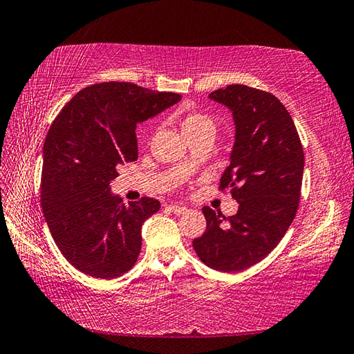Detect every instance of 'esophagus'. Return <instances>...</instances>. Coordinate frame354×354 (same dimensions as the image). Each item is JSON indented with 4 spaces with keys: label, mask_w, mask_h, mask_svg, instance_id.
<instances>
[{
    "label": "esophagus",
    "mask_w": 354,
    "mask_h": 354,
    "mask_svg": "<svg viewBox=\"0 0 354 354\" xmlns=\"http://www.w3.org/2000/svg\"><path fill=\"white\" fill-rule=\"evenodd\" d=\"M171 213H175V214H183V213H185L187 212V208L185 207H183V205H176V204H170L169 207H167Z\"/></svg>",
    "instance_id": "obj_1"
}]
</instances>
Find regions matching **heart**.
Instances as JSON below:
<instances>
[{
    "instance_id": "b5f03b06",
    "label": "heart",
    "mask_w": 354,
    "mask_h": 354,
    "mask_svg": "<svg viewBox=\"0 0 354 354\" xmlns=\"http://www.w3.org/2000/svg\"><path fill=\"white\" fill-rule=\"evenodd\" d=\"M181 126H183L184 133H190V132L202 129V127L213 126V122H212V118L205 114H202V112L192 111V112H189V114L184 115Z\"/></svg>"
}]
</instances>
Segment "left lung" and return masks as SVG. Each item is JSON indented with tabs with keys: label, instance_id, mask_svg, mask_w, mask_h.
I'll list each match as a JSON object with an SVG mask.
<instances>
[{
	"label": "left lung",
	"instance_id": "left-lung-1",
	"mask_svg": "<svg viewBox=\"0 0 354 354\" xmlns=\"http://www.w3.org/2000/svg\"><path fill=\"white\" fill-rule=\"evenodd\" d=\"M209 99L228 106L236 123L219 190H230L239 212L225 217L202 208L207 230L193 248L212 269L239 272L265 259L289 230L301 196L304 152L290 114L274 94L228 85Z\"/></svg>",
	"mask_w": 354,
	"mask_h": 354
}]
</instances>
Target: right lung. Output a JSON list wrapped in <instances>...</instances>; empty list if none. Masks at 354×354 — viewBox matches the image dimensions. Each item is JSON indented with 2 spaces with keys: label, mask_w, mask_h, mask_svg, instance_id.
Here are the masks:
<instances>
[{
  "label": "right lung",
  "mask_w": 354,
  "mask_h": 354,
  "mask_svg": "<svg viewBox=\"0 0 354 354\" xmlns=\"http://www.w3.org/2000/svg\"><path fill=\"white\" fill-rule=\"evenodd\" d=\"M181 100L131 82H103L79 91L59 112L44 142L41 205L55 243L89 277L126 274L141 251V225L160 201L124 205L109 183L118 165L138 158L137 123Z\"/></svg>",
  "instance_id": "obj_1"
}]
</instances>
